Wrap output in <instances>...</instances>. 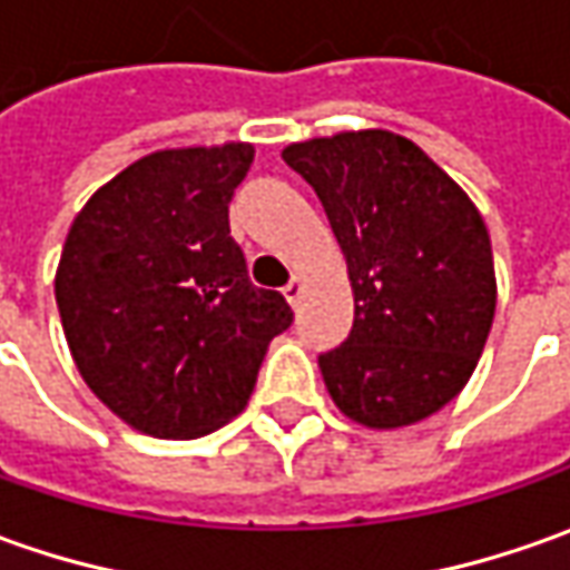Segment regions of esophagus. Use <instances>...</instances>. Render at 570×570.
<instances>
[{
    "mask_svg": "<svg viewBox=\"0 0 570 570\" xmlns=\"http://www.w3.org/2000/svg\"><path fill=\"white\" fill-rule=\"evenodd\" d=\"M284 296L289 305L299 303V296H303V281H299V277H293V281L284 286Z\"/></svg>",
    "mask_w": 570,
    "mask_h": 570,
    "instance_id": "obj_1",
    "label": "esophagus"
}]
</instances>
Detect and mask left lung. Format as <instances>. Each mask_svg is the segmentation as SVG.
<instances>
[{
    "label": "left lung",
    "instance_id": "left-lung-1",
    "mask_svg": "<svg viewBox=\"0 0 570 570\" xmlns=\"http://www.w3.org/2000/svg\"><path fill=\"white\" fill-rule=\"evenodd\" d=\"M315 188L346 258L353 327L318 356L350 420L410 425L461 394L495 318L492 243L476 205L394 131L284 148Z\"/></svg>",
    "mask_w": 570,
    "mask_h": 570
}]
</instances>
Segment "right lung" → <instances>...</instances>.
Wrapping results in <instances>:
<instances>
[{"label":"right lung","instance_id":"right-lung-1","mask_svg":"<svg viewBox=\"0 0 570 570\" xmlns=\"http://www.w3.org/2000/svg\"><path fill=\"white\" fill-rule=\"evenodd\" d=\"M255 148L157 150L97 188L69 229L56 305L88 387L154 439H198L252 397L293 324L248 281L229 202Z\"/></svg>","mask_w":570,"mask_h":570}]
</instances>
